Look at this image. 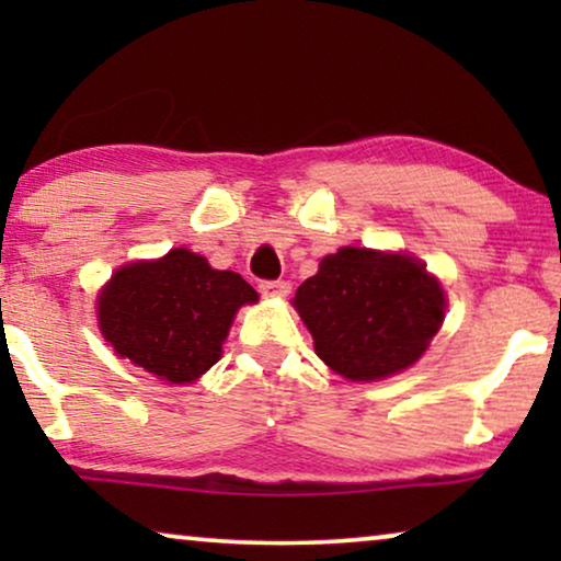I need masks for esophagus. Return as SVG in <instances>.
I'll list each match as a JSON object with an SVG mask.
<instances>
[{"label": "esophagus", "mask_w": 561, "mask_h": 561, "mask_svg": "<svg viewBox=\"0 0 561 561\" xmlns=\"http://www.w3.org/2000/svg\"><path fill=\"white\" fill-rule=\"evenodd\" d=\"M260 294L263 296H288L290 283L288 280H263L260 283Z\"/></svg>", "instance_id": "esophagus-1"}]
</instances>
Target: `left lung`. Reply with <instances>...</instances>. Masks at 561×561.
<instances>
[{"instance_id": "left-lung-1", "label": "left lung", "mask_w": 561, "mask_h": 561, "mask_svg": "<svg viewBox=\"0 0 561 561\" xmlns=\"http://www.w3.org/2000/svg\"><path fill=\"white\" fill-rule=\"evenodd\" d=\"M294 306L334 373L380 380L424 355L447 304L419 260L342 248L298 286Z\"/></svg>"}]
</instances>
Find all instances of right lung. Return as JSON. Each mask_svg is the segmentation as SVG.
Here are the masks:
<instances>
[{
    "label": "right lung",
    "instance_id": "add662e5",
    "mask_svg": "<svg viewBox=\"0 0 561 561\" xmlns=\"http://www.w3.org/2000/svg\"><path fill=\"white\" fill-rule=\"evenodd\" d=\"M255 301L240 273L214 271L179 248L156 263L119 267L99 296V327L119 357L179 386L217 363L237 309Z\"/></svg>",
    "mask_w": 561,
    "mask_h": 561
}]
</instances>
